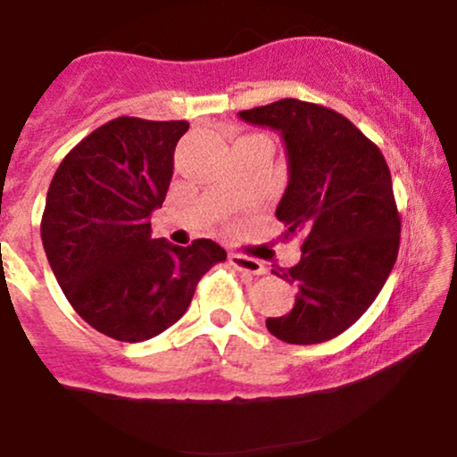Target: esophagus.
Returning <instances> with one entry per match:
<instances>
[{
  "instance_id": "esophagus-1",
  "label": "esophagus",
  "mask_w": 457,
  "mask_h": 457,
  "mask_svg": "<svg viewBox=\"0 0 457 457\" xmlns=\"http://www.w3.org/2000/svg\"><path fill=\"white\" fill-rule=\"evenodd\" d=\"M229 264H232L236 270L249 272V275H264V272H266L264 264H262L260 260L246 258V255H240V253L229 255Z\"/></svg>"
}]
</instances>
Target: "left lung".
<instances>
[{
    "label": "left lung",
    "instance_id": "1",
    "mask_svg": "<svg viewBox=\"0 0 457 457\" xmlns=\"http://www.w3.org/2000/svg\"><path fill=\"white\" fill-rule=\"evenodd\" d=\"M245 122L281 135L287 187L277 219L303 236L301 262L277 277L295 283L290 313L266 320L287 344H322L367 312L393 270L402 221L391 171L374 141L333 109L296 98L246 109Z\"/></svg>",
    "mask_w": 457,
    "mask_h": 457
}]
</instances>
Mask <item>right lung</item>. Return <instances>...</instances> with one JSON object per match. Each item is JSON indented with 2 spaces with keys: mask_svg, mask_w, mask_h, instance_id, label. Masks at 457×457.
Returning a JSON list of instances; mask_svg holds the SVG:
<instances>
[{
  "mask_svg": "<svg viewBox=\"0 0 457 457\" xmlns=\"http://www.w3.org/2000/svg\"><path fill=\"white\" fill-rule=\"evenodd\" d=\"M187 130L185 120H109L68 152L46 193L40 236L51 270L79 316L118 342L170 328L228 258L211 238L178 246L150 236Z\"/></svg>",
  "mask_w": 457,
  "mask_h": 457,
  "instance_id": "add662e5",
  "label": "right lung"
}]
</instances>
